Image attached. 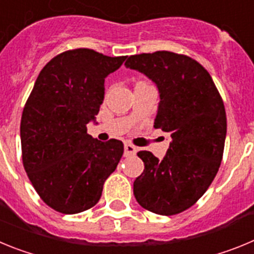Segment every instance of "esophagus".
<instances>
[{
	"label": "esophagus",
	"mask_w": 254,
	"mask_h": 254,
	"mask_svg": "<svg viewBox=\"0 0 254 254\" xmlns=\"http://www.w3.org/2000/svg\"><path fill=\"white\" fill-rule=\"evenodd\" d=\"M137 152V147L131 145V143H125V155L126 156H132V155H136Z\"/></svg>",
	"instance_id": "34e87169"
}]
</instances>
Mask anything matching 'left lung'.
I'll list each match as a JSON object with an SVG mask.
<instances>
[{
    "label": "left lung",
    "instance_id": "1",
    "mask_svg": "<svg viewBox=\"0 0 254 254\" xmlns=\"http://www.w3.org/2000/svg\"><path fill=\"white\" fill-rule=\"evenodd\" d=\"M125 66L158 85L160 103L154 127L172 137L161 160L146 150L137 152L145 169L134 181L133 194L154 214H181L203 196L223 160L224 102L207 69L186 55L141 53L129 56Z\"/></svg>",
    "mask_w": 254,
    "mask_h": 254
}]
</instances>
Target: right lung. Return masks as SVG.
<instances>
[{"instance_id": "obj_1", "label": "right lung", "mask_w": 254, "mask_h": 254, "mask_svg": "<svg viewBox=\"0 0 254 254\" xmlns=\"http://www.w3.org/2000/svg\"><path fill=\"white\" fill-rule=\"evenodd\" d=\"M126 58L89 48L62 52L42 68L26 100L20 123L22 165L43 202L61 214L95 206L122 158V141L100 142L86 125L104 99V78Z\"/></svg>"}]
</instances>
